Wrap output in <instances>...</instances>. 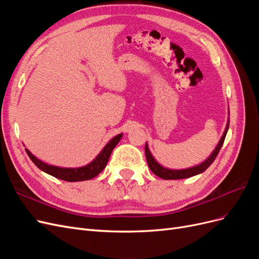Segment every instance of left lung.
<instances>
[{
  "label": "left lung",
  "mask_w": 259,
  "mask_h": 259,
  "mask_svg": "<svg viewBox=\"0 0 259 259\" xmlns=\"http://www.w3.org/2000/svg\"><path fill=\"white\" fill-rule=\"evenodd\" d=\"M228 113H229V111H228ZM229 121H230V119H229V116H228V121H227V125H226L225 131H224V134H223L221 140H219V142H218L217 146L215 147L214 151L209 154L208 158H206L202 163L198 164V165H194V166L188 167V168L173 169V168H168V167H165V166L161 165V164L154 159V156L152 155L150 149H149L148 144L146 143L145 153H146V158H147L149 168H150L152 173L155 174L156 176H159L162 179H167V180L168 179L171 180V179L189 178V177H192V176H195V175H199V174L203 173V171L206 170L208 168V166L210 165V164L214 162V160L216 159V156H217L219 150H221V148H222V146L224 144V140H225L226 135H227V132H228V128H229Z\"/></svg>",
  "instance_id": "obj_1"
}]
</instances>
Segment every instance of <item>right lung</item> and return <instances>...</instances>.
I'll return each mask as SVG.
<instances>
[{
  "mask_svg": "<svg viewBox=\"0 0 259 259\" xmlns=\"http://www.w3.org/2000/svg\"><path fill=\"white\" fill-rule=\"evenodd\" d=\"M122 136H123V133L114 136L112 139H110V142L107 143V145L103 148V150L96 155L95 159H94L92 162H90L89 164H86V165L80 166V167H60L56 165H51V164L45 163L40 159H37L36 156L31 153L27 148H26V151L31 161H32L41 170L45 171L46 174L52 175L61 180H66V182H70V183L84 182V180H89L96 177L100 171H103V169L107 165L109 158H110L112 150L114 149V147L119 144Z\"/></svg>",
  "mask_w": 259,
  "mask_h": 259,
  "instance_id": "obj_1",
  "label": "right lung"
}]
</instances>
